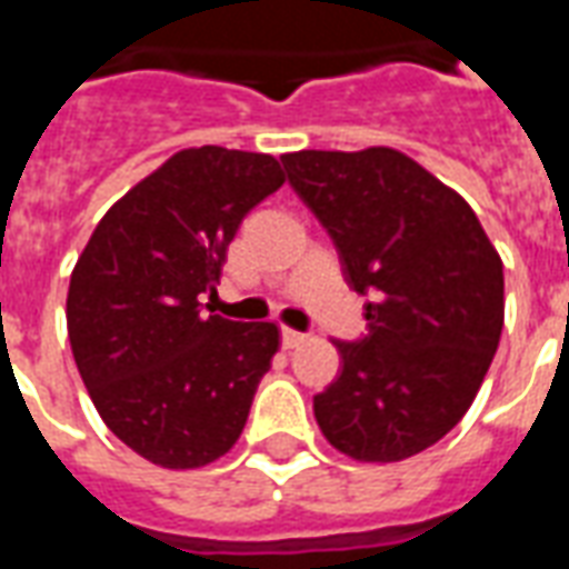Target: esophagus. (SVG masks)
Segmentation results:
<instances>
[{"label": "esophagus", "mask_w": 569, "mask_h": 569, "mask_svg": "<svg viewBox=\"0 0 569 569\" xmlns=\"http://www.w3.org/2000/svg\"><path fill=\"white\" fill-rule=\"evenodd\" d=\"M305 341H308V335H305V332H296V329H283V347H289V350H292V347H301Z\"/></svg>", "instance_id": "34e87169"}]
</instances>
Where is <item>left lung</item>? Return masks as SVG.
<instances>
[{
  "mask_svg": "<svg viewBox=\"0 0 569 569\" xmlns=\"http://www.w3.org/2000/svg\"><path fill=\"white\" fill-rule=\"evenodd\" d=\"M289 186L332 237L369 335L335 341L341 375L313 396L322 436L362 463H396L451 432L502 332V261L472 207L408 154L292 151Z\"/></svg>",
  "mask_w": 569,
  "mask_h": 569,
  "instance_id": "left-lung-1",
  "label": "left lung"
}]
</instances>
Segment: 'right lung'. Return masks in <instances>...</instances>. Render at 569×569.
<instances>
[{
    "label": "right lung",
    "instance_id": "1",
    "mask_svg": "<svg viewBox=\"0 0 569 569\" xmlns=\"http://www.w3.org/2000/svg\"><path fill=\"white\" fill-rule=\"evenodd\" d=\"M280 161L222 146L176 151L116 200L72 268L67 329L100 418L163 469H200L234 448L280 350L273 322L203 313L224 252Z\"/></svg>",
    "mask_w": 569,
    "mask_h": 569
}]
</instances>
